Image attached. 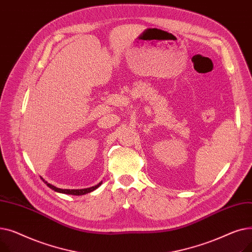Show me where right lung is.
Returning <instances> with one entry per match:
<instances>
[{
    "label": "right lung",
    "mask_w": 252,
    "mask_h": 252,
    "mask_svg": "<svg viewBox=\"0 0 252 252\" xmlns=\"http://www.w3.org/2000/svg\"><path fill=\"white\" fill-rule=\"evenodd\" d=\"M42 180L44 181L45 184H47V186L49 188H51L52 190H54L58 193H63V194H69V195H75V196H81V195H85V194H88V193H91L94 190H96L98 187H100L102 185V182H100L98 185H96V186H93V187H90V188H85V189H60V188H57L55 187L54 185H51L49 184L47 181H45L43 178Z\"/></svg>",
    "instance_id": "add662e5"
}]
</instances>
